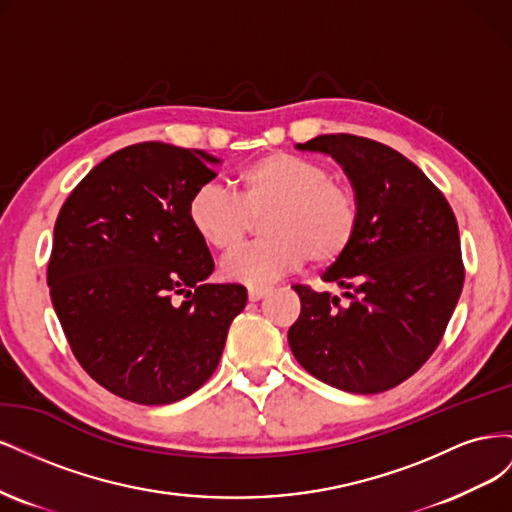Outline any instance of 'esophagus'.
<instances>
[{"label":"esophagus","instance_id":"esophagus-1","mask_svg":"<svg viewBox=\"0 0 512 512\" xmlns=\"http://www.w3.org/2000/svg\"><path fill=\"white\" fill-rule=\"evenodd\" d=\"M269 292H271L269 286H247V297H250V301H260Z\"/></svg>","mask_w":512,"mask_h":512}]
</instances>
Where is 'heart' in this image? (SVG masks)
Masks as SVG:
<instances>
[{
    "label": "heart",
    "instance_id": "obj_1",
    "mask_svg": "<svg viewBox=\"0 0 512 512\" xmlns=\"http://www.w3.org/2000/svg\"><path fill=\"white\" fill-rule=\"evenodd\" d=\"M237 196L218 185H200L188 200V222L215 252H232L260 218L265 239L222 262L228 280L267 284L307 258L331 267L342 258L361 224V200L350 183L331 177L314 158L271 151L237 175Z\"/></svg>",
    "mask_w": 512,
    "mask_h": 512
}]
</instances>
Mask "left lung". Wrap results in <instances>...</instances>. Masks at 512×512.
Segmentation results:
<instances>
[{
  "mask_svg": "<svg viewBox=\"0 0 512 512\" xmlns=\"http://www.w3.org/2000/svg\"><path fill=\"white\" fill-rule=\"evenodd\" d=\"M297 149L342 164L361 200L350 250L322 275L342 297L292 286L301 314L290 350L309 374L359 395L408 380L438 348L463 288L455 213L399 151L354 134H322Z\"/></svg>",
  "mask_w": 512,
  "mask_h": 512,
  "instance_id": "8db88e82",
  "label": "left lung"
}]
</instances>
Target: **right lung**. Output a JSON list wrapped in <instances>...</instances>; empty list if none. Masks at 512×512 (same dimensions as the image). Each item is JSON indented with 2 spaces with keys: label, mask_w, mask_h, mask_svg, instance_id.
<instances>
[{
  "label": "right lung",
  "mask_w": 512,
  "mask_h": 512,
  "mask_svg": "<svg viewBox=\"0 0 512 512\" xmlns=\"http://www.w3.org/2000/svg\"><path fill=\"white\" fill-rule=\"evenodd\" d=\"M218 162L156 141L123 147L57 215L46 282L61 329L87 374L134 404L198 391L247 303L241 284L205 282L213 258L188 222V200Z\"/></svg>",
  "instance_id": "1"
}]
</instances>
